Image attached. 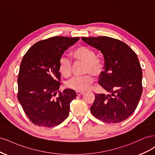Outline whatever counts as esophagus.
<instances>
[{
  "label": "esophagus",
  "mask_w": 155,
  "mask_h": 155,
  "mask_svg": "<svg viewBox=\"0 0 155 155\" xmlns=\"http://www.w3.org/2000/svg\"><path fill=\"white\" fill-rule=\"evenodd\" d=\"M76 94L78 96H81L82 94H83L84 92H81V91H76Z\"/></svg>",
  "instance_id": "obj_1"
}]
</instances>
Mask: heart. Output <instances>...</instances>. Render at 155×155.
Masks as SVG:
<instances>
[{"label": "heart", "mask_w": 155, "mask_h": 155, "mask_svg": "<svg viewBox=\"0 0 155 155\" xmlns=\"http://www.w3.org/2000/svg\"><path fill=\"white\" fill-rule=\"evenodd\" d=\"M72 55L79 61L85 63L84 72L87 74L81 76H75L67 83V86L76 91H85L91 88L93 83L92 75L98 76L103 71L101 61L96 58L95 51L87 46H79L75 49ZM59 68L64 76L69 77L72 72V62L67 55H63L59 60Z\"/></svg>", "instance_id": "1"}]
</instances>
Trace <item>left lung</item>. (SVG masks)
I'll use <instances>...</instances> for the list:
<instances>
[{
  "label": "left lung",
  "mask_w": 155,
  "mask_h": 155,
  "mask_svg": "<svg viewBox=\"0 0 155 155\" xmlns=\"http://www.w3.org/2000/svg\"><path fill=\"white\" fill-rule=\"evenodd\" d=\"M81 39L104 55V72L99 84L110 92L95 94L92 114L104 122H121L133 113L142 96V72L137 55L124 42L111 37Z\"/></svg>",
  "instance_id": "left-lung-1"
}]
</instances>
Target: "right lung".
Listing matches in <instances>:
<instances>
[{
	"label": "right lung",
	"mask_w": 155,
	"mask_h": 155,
	"mask_svg": "<svg viewBox=\"0 0 155 155\" xmlns=\"http://www.w3.org/2000/svg\"><path fill=\"white\" fill-rule=\"evenodd\" d=\"M79 39V37H50L34 44L23 57L17 79V97L34 124L52 127L68 116L70 104L77 94L72 89L58 91L59 60L64 51ZM57 93L59 96L55 97Z\"/></svg>",
	"instance_id": "right-lung-1"
}]
</instances>
